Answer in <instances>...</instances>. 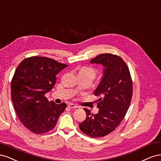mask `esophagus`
<instances>
[{
	"label": "esophagus",
	"mask_w": 161,
	"mask_h": 161,
	"mask_svg": "<svg viewBox=\"0 0 161 161\" xmlns=\"http://www.w3.org/2000/svg\"><path fill=\"white\" fill-rule=\"evenodd\" d=\"M68 107H69V108H79L78 106H77V105L74 104V103H69V104H68Z\"/></svg>",
	"instance_id": "1"
}]
</instances>
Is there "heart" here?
<instances>
[{"instance_id": "b5f03b06", "label": "heart", "mask_w": 161, "mask_h": 161, "mask_svg": "<svg viewBox=\"0 0 161 161\" xmlns=\"http://www.w3.org/2000/svg\"><path fill=\"white\" fill-rule=\"evenodd\" d=\"M80 74L89 76L91 78L94 79L97 75V70L95 68H94V67L89 66H84L80 69L79 74Z\"/></svg>"}]
</instances>
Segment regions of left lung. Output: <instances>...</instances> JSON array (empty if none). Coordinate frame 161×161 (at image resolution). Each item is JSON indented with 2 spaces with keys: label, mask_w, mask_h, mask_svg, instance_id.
Instances as JSON below:
<instances>
[{
  "label": "left lung",
  "mask_w": 161,
  "mask_h": 161,
  "mask_svg": "<svg viewBox=\"0 0 161 161\" xmlns=\"http://www.w3.org/2000/svg\"><path fill=\"white\" fill-rule=\"evenodd\" d=\"M106 68L100 84L94 91L100 96L94 114L84 108L86 120L79 124L80 129L92 138L105 136L113 132L125 116L132 97V80L128 67L122 58L111 53H103L90 61Z\"/></svg>",
  "instance_id": "obj_1"
}]
</instances>
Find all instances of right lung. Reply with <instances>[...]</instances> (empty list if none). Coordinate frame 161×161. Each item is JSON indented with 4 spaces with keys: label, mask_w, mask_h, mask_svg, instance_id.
Wrapping results in <instances>:
<instances>
[{
    "label": "right lung",
    "mask_w": 161,
    "mask_h": 161,
    "mask_svg": "<svg viewBox=\"0 0 161 161\" xmlns=\"http://www.w3.org/2000/svg\"><path fill=\"white\" fill-rule=\"evenodd\" d=\"M68 65L46 57L33 56L17 66L11 81V99L19 120L30 131L43 134L55 126L67 107L49 102L45 94L53 87L56 75Z\"/></svg>",
    "instance_id": "obj_1"
}]
</instances>
